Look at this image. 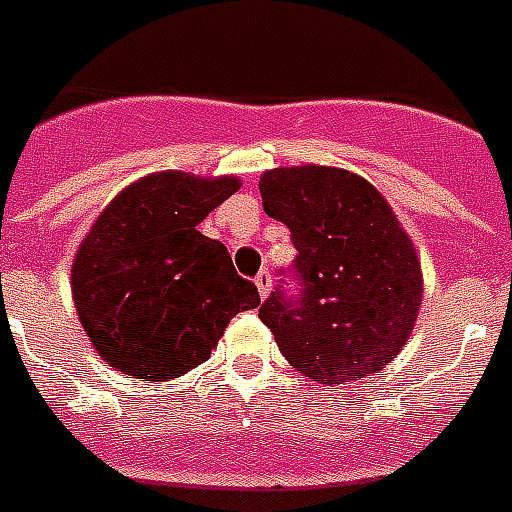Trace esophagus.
Masks as SVG:
<instances>
[{
	"mask_svg": "<svg viewBox=\"0 0 512 512\" xmlns=\"http://www.w3.org/2000/svg\"><path fill=\"white\" fill-rule=\"evenodd\" d=\"M255 284H257V292H260V298H268V290H271V273L268 271L257 273Z\"/></svg>",
	"mask_w": 512,
	"mask_h": 512,
	"instance_id": "esophagus-1",
	"label": "esophagus"
}]
</instances>
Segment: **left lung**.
<instances>
[{
  "instance_id": "1",
  "label": "left lung",
  "mask_w": 512,
  "mask_h": 512,
  "mask_svg": "<svg viewBox=\"0 0 512 512\" xmlns=\"http://www.w3.org/2000/svg\"><path fill=\"white\" fill-rule=\"evenodd\" d=\"M260 195L298 249L290 268L298 292L282 279L260 306L287 362L343 384L395 360L416 325L421 265L384 195L330 166L265 171Z\"/></svg>"
}]
</instances>
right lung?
Returning a JSON list of instances; mask_svg holds the SVG:
<instances>
[{"mask_svg":"<svg viewBox=\"0 0 512 512\" xmlns=\"http://www.w3.org/2000/svg\"><path fill=\"white\" fill-rule=\"evenodd\" d=\"M239 190V179L152 174L117 195L93 222L72 263V295L85 333L107 365L169 381L209 360L239 311L260 306L228 249L198 230Z\"/></svg>","mask_w":512,"mask_h":512,"instance_id":"add662e5","label":"right lung"}]
</instances>
